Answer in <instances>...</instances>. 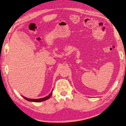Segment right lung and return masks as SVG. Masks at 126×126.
<instances>
[{"label":"right lung","instance_id":"1","mask_svg":"<svg viewBox=\"0 0 126 126\" xmlns=\"http://www.w3.org/2000/svg\"><path fill=\"white\" fill-rule=\"evenodd\" d=\"M52 92H53V91L51 92V93H50L48 96H47L46 97H43V98H40V99H29V98H26V97H25L24 96H23V97H24L25 99H26V100H27V101H32V102H39L45 101V100L48 99L49 97H51V96L52 95Z\"/></svg>","mask_w":126,"mask_h":126}]
</instances>
